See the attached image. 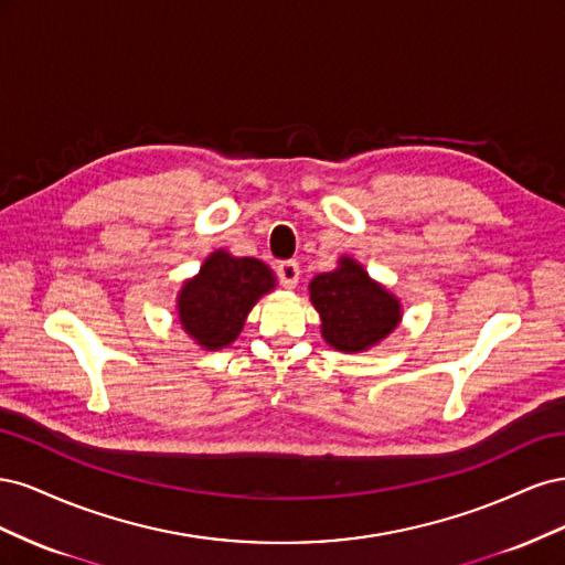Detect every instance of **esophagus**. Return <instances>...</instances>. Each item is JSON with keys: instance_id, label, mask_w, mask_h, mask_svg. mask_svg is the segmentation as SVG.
<instances>
[{"instance_id": "34e87169", "label": "esophagus", "mask_w": 565, "mask_h": 565, "mask_svg": "<svg viewBox=\"0 0 565 565\" xmlns=\"http://www.w3.org/2000/svg\"><path fill=\"white\" fill-rule=\"evenodd\" d=\"M278 278L285 289H295L299 282V264L297 262H280L278 264Z\"/></svg>"}]
</instances>
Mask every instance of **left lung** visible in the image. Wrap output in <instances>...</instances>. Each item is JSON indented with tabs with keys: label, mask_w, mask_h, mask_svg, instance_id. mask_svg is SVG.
<instances>
[{
	"label": "left lung",
	"mask_w": 565,
	"mask_h": 565,
	"mask_svg": "<svg viewBox=\"0 0 565 565\" xmlns=\"http://www.w3.org/2000/svg\"><path fill=\"white\" fill-rule=\"evenodd\" d=\"M309 292L320 313L322 339L344 353L377 347L403 318L401 301L351 256H341L334 270L316 276Z\"/></svg>",
	"instance_id": "8db88e82"
}]
</instances>
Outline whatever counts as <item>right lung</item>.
Instances as JSON below:
<instances>
[{
    "instance_id": "right-lung-1",
    "label": "right lung",
    "mask_w": 565,
    "mask_h": 565,
    "mask_svg": "<svg viewBox=\"0 0 565 565\" xmlns=\"http://www.w3.org/2000/svg\"><path fill=\"white\" fill-rule=\"evenodd\" d=\"M273 287L276 276L264 262L216 249L198 276L181 287L177 299L181 328L202 349H224L243 332L252 306Z\"/></svg>"
}]
</instances>
